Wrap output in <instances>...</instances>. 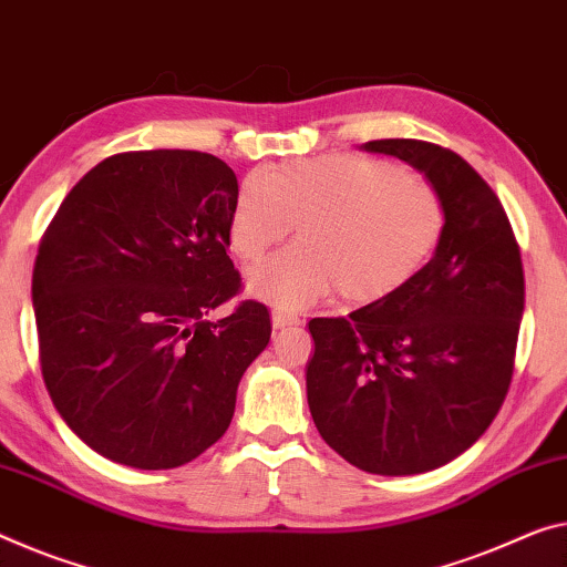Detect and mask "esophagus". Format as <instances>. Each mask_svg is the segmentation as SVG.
I'll use <instances>...</instances> for the list:
<instances>
[{"label":"esophagus","instance_id":"obj_1","mask_svg":"<svg viewBox=\"0 0 567 567\" xmlns=\"http://www.w3.org/2000/svg\"><path fill=\"white\" fill-rule=\"evenodd\" d=\"M301 324L299 317H293L289 311H274V327L276 329H286V327H296Z\"/></svg>","mask_w":567,"mask_h":567}]
</instances>
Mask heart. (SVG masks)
<instances>
[{
	"mask_svg": "<svg viewBox=\"0 0 567 567\" xmlns=\"http://www.w3.org/2000/svg\"><path fill=\"white\" fill-rule=\"evenodd\" d=\"M443 223L429 182L382 159L329 154L250 174L233 203L228 240L254 264L296 225L299 246L248 276L250 291L278 309H303L334 289L344 301L372 303L421 271Z\"/></svg>",
	"mask_w": 567,
	"mask_h": 567,
	"instance_id": "b5f03b06",
	"label": "heart"
}]
</instances>
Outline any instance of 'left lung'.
Instances as JSON below:
<instances>
[{"mask_svg":"<svg viewBox=\"0 0 567 567\" xmlns=\"http://www.w3.org/2000/svg\"><path fill=\"white\" fill-rule=\"evenodd\" d=\"M439 193L443 233L403 289L350 317L311 319L313 425L352 466L380 476L439 468L478 441L507 398L525 274L507 213L456 152L378 138Z\"/></svg>","mask_w":567,"mask_h":567,"instance_id":"left-lung-1","label":"left lung"}]
</instances>
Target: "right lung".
I'll return each mask as SVG.
<instances>
[{"instance_id":"add662e5","label":"right lung","mask_w":567,"mask_h":567,"mask_svg":"<svg viewBox=\"0 0 567 567\" xmlns=\"http://www.w3.org/2000/svg\"><path fill=\"white\" fill-rule=\"evenodd\" d=\"M238 179L205 152H124L85 174L32 271L42 380L83 443L116 464L174 468L228 431L238 382L271 339L228 256Z\"/></svg>"}]
</instances>
